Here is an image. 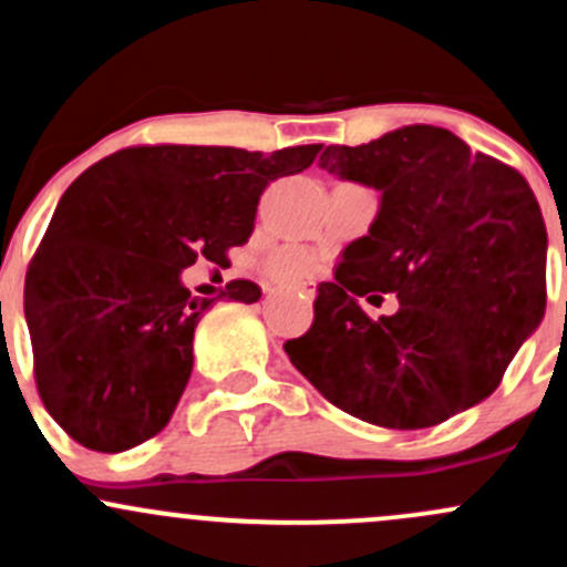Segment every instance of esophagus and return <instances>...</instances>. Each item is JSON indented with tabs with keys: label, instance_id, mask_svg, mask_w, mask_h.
I'll use <instances>...</instances> for the list:
<instances>
[{
	"label": "esophagus",
	"instance_id": "esophagus-1",
	"mask_svg": "<svg viewBox=\"0 0 567 567\" xmlns=\"http://www.w3.org/2000/svg\"><path fill=\"white\" fill-rule=\"evenodd\" d=\"M295 291H300V295L306 297H313V289H310V286H295Z\"/></svg>",
	"mask_w": 567,
	"mask_h": 567
}]
</instances>
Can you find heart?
Listing matches in <instances>:
<instances>
[{"instance_id": "b5f03b06", "label": "heart", "mask_w": 567, "mask_h": 567, "mask_svg": "<svg viewBox=\"0 0 567 567\" xmlns=\"http://www.w3.org/2000/svg\"><path fill=\"white\" fill-rule=\"evenodd\" d=\"M319 270V259L306 246H281L267 254L265 272L278 284H302Z\"/></svg>"}]
</instances>
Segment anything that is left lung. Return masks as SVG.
<instances>
[{
  "instance_id": "1",
  "label": "left lung",
  "mask_w": 567,
  "mask_h": 567,
  "mask_svg": "<svg viewBox=\"0 0 567 567\" xmlns=\"http://www.w3.org/2000/svg\"><path fill=\"white\" fill-rule=\"evenodd\" d=\"M319 167L381 194L286 354L340 411L419 430L489 398L546 313V227L527 181L449 130L330 145ZM394 293L373 320L363 300Z\"/></svg>"
}]
</instances>
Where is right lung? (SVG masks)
Returning <instances> with one entry per match:
<instances>
[{"instance_id":"1","label":"right lung","mask_w":567,"mask_h":567,"mask_svg":"<svg viewBox=\"0 0 567 567\" xmlns=\"http://www.w3.org/2000/svg\"><path fill=\"white\" fill-rule=\"evenodd\" d=\"M321 145L259 154L221 145H137L96 162L59 199L29 261L23 313L48 413L91 452H126L167 427L210 302L181 272L221 265L254 233L270 181ZM221 297L257 302L233 281Z\"/></svg>"}]
</instances>
